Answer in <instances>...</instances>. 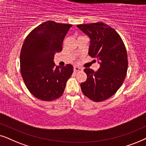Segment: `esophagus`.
Wrapping results in <instances>:
<instances>
[{
  "instance_id": "obj_1",
  "label": "esophagus",
  "mask_w": 146,
  "mask_h": 146,
  "mask_svg": "<svg viewBox=\"0 0 146 146\" xmlns=\"http://www.w3.org/2000/svg\"><path fill=\"white\" fill-rule=\"evenodd\" d=\"M73 69H74V71L75 72H78V71H82V69H81V67H77V66H75V67H74V68H73Z\"/></svg>"
}]
</instances>
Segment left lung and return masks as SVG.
Wrapping results in <instances>:
<instances>
[{
	"label": "left lung",
	"instance_id": "8db88e82",
	"mask_svg": "<svg viewBox=\"0 0 146 146\" xmlns=\"http://www.w3.org/2000/svg\"><path fill=\"white\" fill-rule=\"evenodd\" d=\"M90 38L89 55L96 57L100 67L95 72L85 68L87 80L81 83L83 94L96 102L113 96L121 86L127 71V50L115 29L104 23L77 25Z\"/></svg>",
	"mask_w": 146,
	"mask_h": 146
}]
</instances>
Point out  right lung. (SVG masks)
<instances>
[{"label": "right lung", "instance_id": "1", "mask_svg": "<svg viewBox=\"0 0 146 146\" xmlns=\"http://www.w3.org/2000/svg\"><path fill=\"white\" fill-rule=\"evenodd\" d=\"M71 27L46 21L31 31L23 42L21 73L27 88L38 100L50 102L59 98L73 73L71 64L55 67L53 61L55 54L62 50L63 39Z\"/></svg>", "mask_w": 146, "mask_h": 146}]
</instances>
